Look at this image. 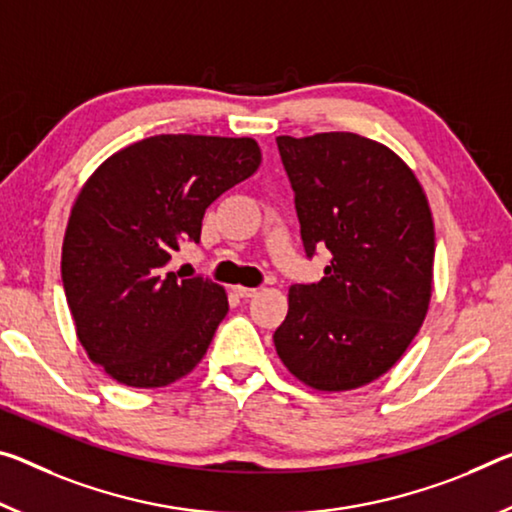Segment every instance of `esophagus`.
<instances>
[{
	"label": "esophagus",
	"instance_id": "1",
	"mask_svg": "<svg viewBox=\"0 0 512 512\" xmlns=\"http://www.w3.org/2000/svg\"><path fill=\"white\" fill-rule=\"evenodd\" d=\"M232 291H234V294H237L239 298H253V296L257 294V289H253V287H241V285H234Z\"/></svg>",
	"mask_w": 512,
	"mask_h": 512
}]
</instances>
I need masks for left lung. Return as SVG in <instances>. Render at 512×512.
I'll return each instance as SVG.
<instances>
[{
    "mask_svg": "<svg viewBox=\"0 0 512 512\" xmlns=\"http://www.w3.org/2000/svg\"><path fill=\"white\" fill-rule=\"evenodd\" d=\"M275 141L305 253L332 255L319 282L291 285L275 351L319 392L358 389L401 360L426 319L431 207L415 173L383 143L351 132Z\"/></svg>",
    "mask_w": 512,
    "mask_h": 512,
    "instance_id": "8db88e82",
    "label": "left lung"
}]
</instances>
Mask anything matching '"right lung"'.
Masks as SVG:
<instances>
[{"label":"right lung","mask_w":512,"mask_h":512,"mask_svg":"<svg viewBox=\"0 0 512 512\" xmlns=\"http://www.w3.org/2000/svg\"><path fill=\"white\" fill-rule=\"evenodd\" d=\"M259 164L255 139L159 134L111 154L81 186L61 278L81 346L113 380L166 387L205 358L227 294L168 262L200 241L207 207Z\"/></svg>","instance_id":"1"}]
</instances>
